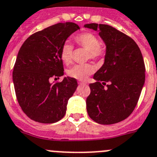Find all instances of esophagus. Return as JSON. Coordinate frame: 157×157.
Returning a JSON list of instances; mask_svg holds the SVG:
<instances>
[{
	"mask_svg": "<svg viewBox=\"0 0 157 157\" xmlns=\"http://www.w3.org/2000/svg\"><path fill=\"white\" fill-rule=\"evenodd\" d=\"M78 83H79V85H86V82H82V81H79V82H78Z\"/></svg>",
	"mask_w": 157,
	"mask_h": 157,
	"instance_id": "obj_1",
	"label": "esophagus"
}]
</instances>
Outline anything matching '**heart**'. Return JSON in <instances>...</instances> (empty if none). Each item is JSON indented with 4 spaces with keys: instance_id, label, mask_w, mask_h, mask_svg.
Listing matches in <instances>:
<instances>
[{
    "instance_id": "heart-1",
    "label": "heart",
    "mask_w": 157,
    "mask_h": 157,
    "mask_svg": "<svg viewBox=\"0 0 157 157\" xmlns=\"http://www.w3.org/2000/svg\"><path fill=\"white\" fill-rule=\"evenodd\" d=\"M74 41L76 44L88 50V58L92 60H99L103 58L106 54V47L104 44L100 43L99 38L90 32H84L74 36ZM74 47L71 44L66 42L61 46L60 50V57L66 64L71 63L73 58ZM94 67L86 63L82 64H76L67 71L70 77L78 80L86 79L94 71Z\"/></svg>"
}]
</instances>
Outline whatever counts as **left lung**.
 Masks as SVG:
<instances>
[{"instance_id": "left-lung-1", "label": "left lung", "mask_w": 157, "mask_h": 157, "mask_svg": "<svg viewBox=\"0 0 157 157\" xmlns=\"http://www.w3.org/2000/svg\"><path fill=\"white\" fill-rule=\"evenodd\" d=\"M85 27L98 29L107 46L104 64L93 76L96 82L90 84L87 112L100 124L118 123L136 108L145 83L142 53L130 36L110 25L91 23Z\"/></svg>"}]
</instances>
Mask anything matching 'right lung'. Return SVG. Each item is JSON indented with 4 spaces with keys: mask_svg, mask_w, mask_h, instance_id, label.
<instances>
[{
    "mask_svg": "<svg viewBox=\"0 0 157 157\" xmlns=\"http://www.w3.org/2000/svg\"><path fill=\"white\" fill-rule=\"evenodd\" d=\"M79 26L73 22L57 23L33 33L23 43L13 69L17 100L23 112L39 123H55L63 118L67 101L78 86L75 78L64 75L60 50Z\"/></svg>",
    "mask_w": 157,
    "mask_h": 157,
    "instance_id": "1",
    "label": "right lung"
}]
</instances>
